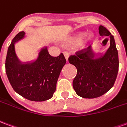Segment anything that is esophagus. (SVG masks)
<instances>
[{
    "label": "esophagus",
    "instance_id": "esophagus-1",
    "mask_svg": "<svg viewBox=\"0 0 127 127\" xmlns=\"http://www.w3.org/2000/svg\"><path fill=\"white\" fill-rule=\"evenodd\" d=\"M64 57L65 58L66 61H68V58H69V56H70V53L68 52H64Z\"/></svg>",
    "mask_w": 127,
    "mask_h": 127
}]
</instances>
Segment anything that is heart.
Instances as JSON below:
<instances>
[{
    "mask_svg": "<svg viewBox=\"0 0 127 127\" xmlns=\"http://www.w3.org/2000/svg\"><path fill=\"white\" fill-rule=\"evenodd\" d=\"M83 36H84V34H79L76 37H75L74 38H72L70 40H69V43L70 44H76V43H78L82 40V38L83 37ZM91 37L92 36H91L90 38H91Z\"/></svg>",
    "mask_w": 127,
    "mask_h": 127,
    "instance_id": "obj_1",
    "label": "heart"
}]
</instances>
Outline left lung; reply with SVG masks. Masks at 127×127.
<instances>
[{
  "label": "left lung",
  "mask_w": 127,
  "mask_h": 127,
  "mask_svg": "<svg viewBox=\"0 0 127 127\" xmlns=\"http://www.w3.org/2000/svg\"><path fill=\"white\" fill-rule=\"evenodd\" d=\"M99 32L101 36H110V48L103 57L92 60L91 50L82 49L68 58L69 62L77 69L73 88L83 98L93 99L107 93L114 85L118 74L119 61L114 36L102 26L99 28Z\"/></svg>",
  "instance_id": "8db88e82"
}]
</instances>
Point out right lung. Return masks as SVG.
<instances>
[{"label": "right lung", "instance_id": "right-lung-1", "mask_svg": "<svg viewBox=\"0 0 127 127\" xmlns=\"http://www.w3.org/2000/svg\"><path fill=\"white\" fill-rule=\"evenodd\" d=\"M24 31L17 34L7 51L5 70L13 90L27 99L43 101L49 99L56 90L61 70L66 63L64 55H50L43 49L38 59L30 65H21L15 53L14 43L24 36Z\"/></svg>", "mask_w": 127, "mask_h": 127}]
</instances>
